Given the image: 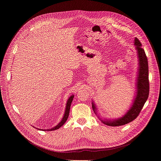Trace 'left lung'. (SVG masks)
<instances>
[{"instance_id": "1", "label": "left lung", "mask_w": 161, "mask_h": 161, "mask_svg": "<svg viewBox=\"0 0 161 161\" xmlns=\"http://www.w3.org/2000/svg\"><path fill=\"white\" fill-rule=\"evenodd\" d=\"M134 45L137 50L139 60V69L136 83V95L133 100V104L124 115L118 119L113 120H103L101 122L109 126H120L127 124L137 118L142 111L149 95V80H148V59L145 50L142 48V43L139 39L135 37ZM92 109L96 113V107L92 102Z\"/></svg>"}]
</instances>
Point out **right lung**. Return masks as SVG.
<instances>
[{"label": "right lung", "instance_id": "obj_1", "mask_svg": "<svg viewBox=\"0 0 161 161\" xmlns=\"http://www.w3.org/2000/svg\"><path fill=\"white\" fill-rule=\"evenodd\" d=\"M74 98V95L71 96L68 99L67 101V104H66V107H65V113H64V117L62 118V120L60 121V122L57 124L56 126H55L54 127H53L52 129H41V130H57L58 129H59L60 127H62L65 122H66V120H67V118L69 117V111H70V108H71V103L73 100Z\"/></svg>", "mask_w": 161, "mask_h": 161}]
</instances>
